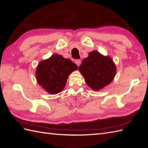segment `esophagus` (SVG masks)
<instances>
[{"label": "esophagus", "mask_w": 148, "mask_h": 148, "mask_svg": "<svg viewBox=\"0 0 148 148\" xmlns=\"http://www.w3.org/2000/svg\"><path fill=\"white\" fill-rule=\"evenodd\" d=\"M75 63H76V65L78 66V67H79V65H80V64H81V61L80 60L77 59V60H75Z\"/></svg>", "instance_id": "1"}]
</instances>
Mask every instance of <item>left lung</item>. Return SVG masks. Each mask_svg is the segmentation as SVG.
<instances>
[{
    "label": "left lung",
    "instance_id": "8db88e82",
    "mask_svg": "<svg viewBox=\"0 0 148 148\" xmlns=\"http://www.w3.org/2000/svg\"><path fill=\"white\" fill-rule=\"evenodd\" d=\"M86 84L94 90L105 87L114 79L116 67L112 59L93 51L79 67Z\"/></svg>",
    "mask_w": 148,
    "mask_h": 148
}]
</instances>
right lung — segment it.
I'll use <instances>...</instances> for the list:
<instances>
[{
    "instance_id": "add662e5",
    "label": "right lung",
    "mask_w": 148,
    "mask_h": 148,
    "mask_svg": "<svg viewBox=\"0 0 148 148\" xmlns=\"http://www.w3.org/2000/svg\"><path fill=\"white\" fill-rule=\"evenodd\" d=\"M77 68V65L70 59L53 55L46 60L40 62L37 66V81L48 93H58L64 88L68 76Z\"/></svg>"
}]
</instances>
